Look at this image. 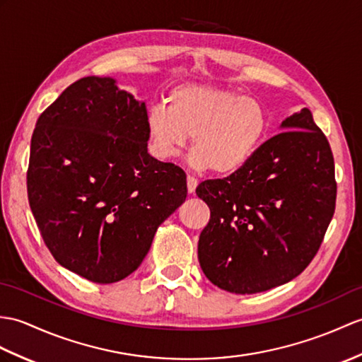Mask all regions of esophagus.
Segmentation results:
<instances>
[{
    "label": "esophagus",
    "instance_id": "esophagus-1",
    "mask_svg": "<svg viewBox=\"0 0 362 362\" xmlns=\"http://www.w3.org/2000/svg\"><path fill=\"white\" fill-rule=\"evenodd\" d=\"M199 180L196 177H192V175H188L187 177V187H188V192H194L196 187H197Z\"/></svg>",
    "mask_w": 362,
    "mask_h": 362
}]
</instances>
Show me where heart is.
I'll return each instance as SVG.
<instances>
[{"instance_id": "1", "label": "heart", "mask_w": 362, "mask_h": 362, "mask_svg": "<svg viewBox=\"0 0 362 362\" xmlns=\"http://www.w3.org/2000/svg\"><path fill=\"white\" fill-rule=\"evenodd\" d=\"M146 128L160 158L177 156L191 136L192 168L231 174L264 143L270 115L257 98L236 89L188 83L170 92L168 105L148 107Z\"/></svg>"}]
</instances>
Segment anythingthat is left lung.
<instances>
[{
  "instance_id": "1",
  "label": "left lung",
  "mask_w": 362,
  "mask_h": 362,
  "mask_svg": "<svg viewBox=\"0 0 362 362\" xmlns=\"http://www.w3.org/2000/svg\"><path fill=\"white\" fill-rule=\"evenodd\" d=\"M230 177L196 194L211 211L199 238L202 272L216 287L253 295L295 279L321 247L334 213V162L302 107Z\"/></svg>"
}]
</instances>
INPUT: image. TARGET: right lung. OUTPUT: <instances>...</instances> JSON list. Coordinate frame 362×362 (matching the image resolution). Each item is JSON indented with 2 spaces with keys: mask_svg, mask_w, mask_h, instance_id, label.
Segmentation results:
<instances>
[{
  "mask_svg": "<svg viewBox=\"0 0 362 362\" xmlns=\"http://www.w3.org/2000/svg\"><path fill=\"white\" fill-rule=\"evenodd\" d=\"M146 105L112 77H85L38 117L28 196L62 267L97 284L140 267L185 199L187 175L148 153Z\"/></svg>",
  "mask_w": 362,
  "mask_h": 362,
  "instance_id": "obj_1",
  "label": "right lung"
}]
</instances>
